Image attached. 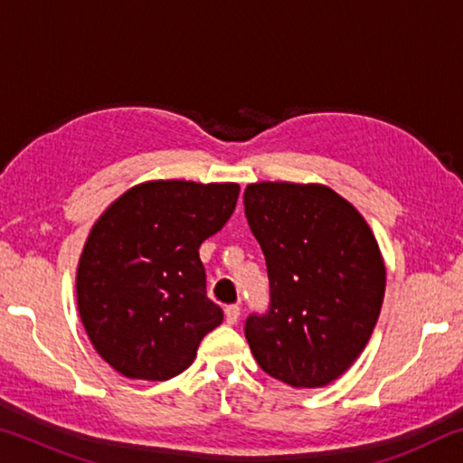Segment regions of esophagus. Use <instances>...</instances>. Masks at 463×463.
<instances>
[{
  "mask_svg": "<svg viewBox=\"0 0 463 463\" xmlns=\"http://www.w3.org/2000/svg\"><path fill=\"white\" fill-rule=\"evenodd\" d=\"M224 318H226V323H229V325L237 323V320L241 318V308L237 307V304H231V307L224 308Z\"/></svg>",
  "mask_w": 463,
  "mask_h": 463,
  "instance_id": "1",
  "label": "esophagus"
}]
</instances>
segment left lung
<instances>
[{"mask_svg": "<svg viewBox=\"0 0 463 463\" xmlns=\"http://www.w3.org/2000/svg\"><path fill=\"white\" fill-rule=\"evenodd\" d=\"M245 214L268 261L269 310L245 336L271 378L323 388L349 370L378 323L386 265L355 206L323 184L260 182Z\"/></svg>", "mask_w": 463, "mask_h": 463, "instance_id": "left-lung-1", "label": "left lung"}]
</instances>
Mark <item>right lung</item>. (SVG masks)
Returning <instances> with one entry per match:
<instances>
[{"instance_id":"obj_1","label":"right lung","mask_w":463,"mask_h":463,"mask_svg":"<svg viewBox=\"0 0 463 463\" xmlns=\"http://www.w3.org/2000/svg\"><path fill=\"white\" fill-rule=\"evenodd\" d=\"M239 184L153 179L101 213L77 265V308L99 357L130 380L165 382L222 323L198 249L229 221Z\"/></svg>"}]
</instances>
